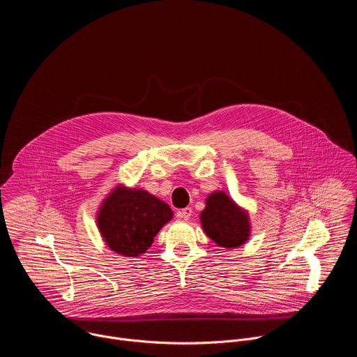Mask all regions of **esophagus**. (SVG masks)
Masks as SVG:
<instances>
[{
  "mask_svg": "<svg viewBox=\"0 0 357 357\" xmlns=\"http://www.w3.org/2000/svg\"><path fill=\"white\" fill-rule=\"evenodd\" d=\"M191 215H192V208L191 207H184V208L177 211V217L181 218V220H190Z\"/></svg>",
  "mask_w": 357,
  "mask_h": 357,
  "instance_id": "esophagus-1",
  "label": "esophagus"
}]
</instances>
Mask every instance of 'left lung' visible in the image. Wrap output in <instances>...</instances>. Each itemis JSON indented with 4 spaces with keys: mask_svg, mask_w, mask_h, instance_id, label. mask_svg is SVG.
<instances>
[{
    "mask_svg": "<svg viewBox=\"0 0 357 357\" xmlns=\"http://www.w3.org/2000/svg\"><path fill=\"white\" fill-rule=\"evenodd\" d=\"M199 220L204 234L220 248H241L252 234L249 211L228 197L225 191H214L207 195Z\"/></svg>",
    "mask_w": 357,
    "mask_h": 357,
    "instance_id": "left-lung-1",
    "label": "left lung"
}]
</instances>
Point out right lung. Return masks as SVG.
<instances>
[{
    "mask_svg": "<svg viewBox=\"0 0 357 357\" xmlns=\"http://www.w3.org/2000/svg\"><path fill=\"white\" fill-rule=\"evenodd\" d=\"M172 218L169 204L149 191L118 184L99 206L96 225L111 252L135 258L151 248L156 234Z\"/></svg>",
    "mask_w": 357,
    "mask_h": 357,
    "instance_id": "add662e5",
    "label": "right lung"
}]
</instances>
